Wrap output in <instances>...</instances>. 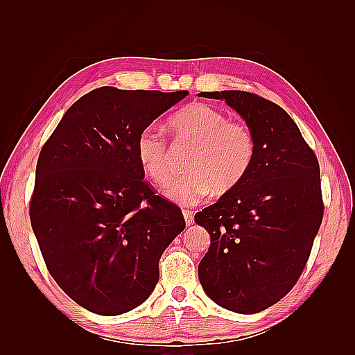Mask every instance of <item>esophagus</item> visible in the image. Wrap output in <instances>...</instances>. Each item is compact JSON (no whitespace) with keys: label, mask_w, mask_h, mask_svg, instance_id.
<instances>
[{"label":"esophagus","mask_w":355,"mask_h":355,"mask_svg":"<svg viewBox=\"0 0 355 355\" xmlns=\"http://www.w3.org/2000/svg\"><path fill=\"white\" fill-rule=\"evenodd\" d=\"M184 218H185V222L188 227H191V225L194 223V213H192L191 210H184Z\"/></svg>","instance_id":"1"}]
</instances>
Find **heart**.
I'll list each match as a JSON object with an SVG mask.
<instances>
[{
  "label": "heart",
  "mask_w": 355,
  "mask_h": 355,
  "mask_svg": "<svg viewBox=\"0 0 355 355\" xmlns=\"http://www.w3.org/2000/svg\"><path fill=\"white\" fill-rule=\"evenodd\" d=\"M176 139L194 148L185 161V173L171 179L163 194L179 206H194L213 189L218 194L237 187L254 158V137L241 121H231L225 112L207 103H191L168 120ZM135 151L139 164L157 184L170 176L171 159L164 136L154 124L142 128Z\"/></svg>",
  "instance_id": "obj_1"
}]
</instances>
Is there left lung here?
I'll return each instance as SVG.
<instances>
[{
    "instance_id": "left-lung-1",
    "label": "left lung",
    "mask_w": 355,
    "mask_h": 355,
    "mask_svg": "<svg viewBox=\"0 0 355 355\" xmlns=\"http://www.w3.org/2000/svg\"><path fill=\"white\" fill-rule=\"evenodd\" d=\"M198 96L231 106L254 137L244 179L196 214L210 234L200 283L225 309L261 313L290 292L309 257L323 219L318 161L278 105L239 90Z\"/></svg>"
}]
</instances>
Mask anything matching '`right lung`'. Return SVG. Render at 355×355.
Masks as SVG:
<instances>
[{"label":"right lung","mask_w":355,"mask_h":355,"mask_svg":"<svg viewBox=\"0 0 355 355\" xmlns=\"http://www.w3.org/2000/svg\"><path fill=\"white\" fill-rule=\"evenodd\" d=\"M188 92L101 87L65 112L42 146L31 225L51 277L90 313L120 315L149 297L163 252L185 230L144 180L142 128Z\"/></svg>","instance_id":"right-lung-1"}]
</instances>
